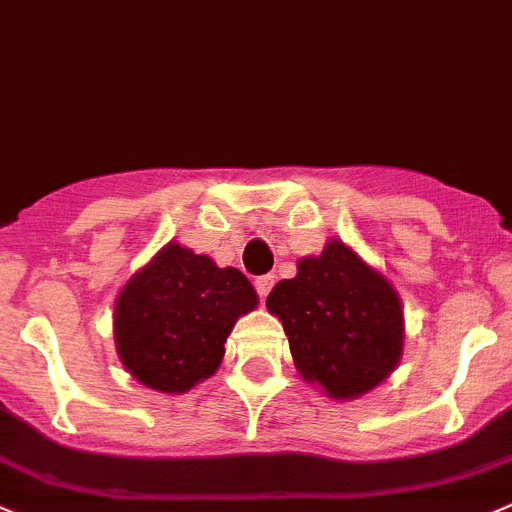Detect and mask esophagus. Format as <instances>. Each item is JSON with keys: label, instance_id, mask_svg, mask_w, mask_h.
Wrapping results in <instances>:
<instances>
[{"label": "esophagus", "instance_id": "obj_1", "mask_svg": "<svg viewBox=\"0 0 512 512\" xmlns=\"http://www.w3.org/2000/svg\"><path fill=\"white\" fill-rule=\"evenodd\" d=\"M272 285H275V275L257 277V280H255V290H257V295H260V300H265V297L270 295Z\"/></svg>", "mask_w": 512, "mask_h": 512}]
</instances>
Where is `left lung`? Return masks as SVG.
Returning <instances> with one entry per match:
<instances>
[{"mask_svg":"<svg viewBox=\"0 0 512 512\" xmlns=\"http://www.w3.org/2000/svg\"><path fill=\"white\" fill-rule=\"evenodd\" d=\"M267 310L282 320L297 372L330 398L372 390L403 352L398 292L337 240L320 257L300 260L297 277L277 282Z\"/></svg>","mask_w":512,"mask_h":512,"instance_id":"8db88e82","label":"left lung"}]
</instances>
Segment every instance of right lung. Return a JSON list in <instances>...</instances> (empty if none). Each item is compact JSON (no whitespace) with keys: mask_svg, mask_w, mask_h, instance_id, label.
<instances>
[{"mask_svg":"<svg viewBox=\"0 0 512 512\" xmlns=\"http://www.w3.org/2000/svg\"><path fill=\"white\" fill-rule=\"evenodd\" d=\"M255 305V287L240 270L170 242L119 292V360L147 388L185 393L220 367L237 317Z\"/></svg>","mask_w":512,"mask_h":512,"instance_id":"obj_1","label":"right lung"}]
</instances>
